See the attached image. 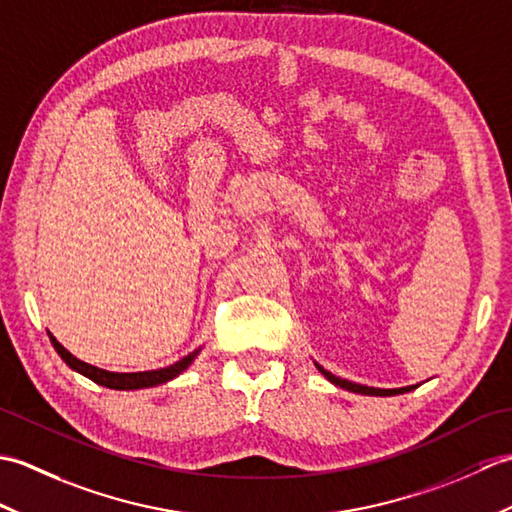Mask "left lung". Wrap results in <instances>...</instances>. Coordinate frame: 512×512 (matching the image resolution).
Wrapping results in <instances>:
<instances>
[{
  "label": "left lung",
  "instance_id": "obj_1",
  "mask_svg": "<svg viewBox=\"0 0 512 512\" xmlns=\"http://www.w3.org/2000/svg\"><path fill=\"white\" fill-rule=\"evenodd\" d=\"M317 367H319V372H321L325 378L330 380V383L339 385V387H343V389H347V391H356V394H365V396H396V394H405V391L416 389V385H411V387H400V389H376V387H365V385L352 383V380H345V378L334 376L332 372H328V369H323L321 365H317Z\"/></svg>",
  "mask_w": 512,
  "mask_h": 512
}]
</instances>
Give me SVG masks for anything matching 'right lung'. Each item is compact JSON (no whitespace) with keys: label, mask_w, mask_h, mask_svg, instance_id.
I'll return each mask as SVG.
<instances>
[{"label":"right lung","mask_w":512,"mask_h":512,"mask_svg":"<svg viewBox=\"0 0 512 512\" xmlns=\"http://www.w3.org/2000/svg\"><path fill=\"white\" fill-rule=\"evenodd\" d=\"M48 336H50V341L54 345V350H57V354L74 369V372L88 376L90 380H94L96 385H103V387H110V389H143V387H154V385L167 383V380L180 376L184 369H187L193 363V358L198 356V352H200V350H195L189 356L180 358L178 363H173L169 367H162V369H151V372L118 374V372H107V369H101V367H94V365L79 361V358L72 356L68 350H65V347L57 339H54L50 332H48Z\"/></svg>","instance_id":"add662e5"}]
</instances>
